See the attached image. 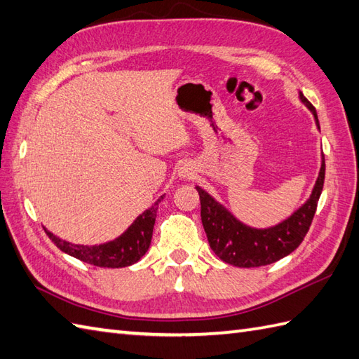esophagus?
Returning <instances> with one entry per match:
<instances>
[{"mask_svg":"<svg viewBox=\"0 0 359 359\" xmlns=\"http://www.w3.org/2000/svg\"><path fill=\"white\" fill-rule=\"evenodd\" d=\"M177 174H179L180 179H191L194 175V168H193V165H189V163H182L179 166Z\"/></svg>","mask_w":359,"mask_h":359,"instance_id":"obj_1","label":"esophagus"}]
</instances>
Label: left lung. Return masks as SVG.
I'll return each instance as SVG.
<instances>
[{
  "label": "left lung",
  "instance_id": "1",
  "mask_svg": "<svg viewBox=\"0 0 359 359\" xmlns=\"http://www.w3.org/2000/svg\"><path fill=\"white\" fill-rule=\"evenodd\" d=\"M299 100L313 114L315 123L319 129L316 109L307 102L302 93H299ZM324 175L325 162L323 156L318 179L309 199L287 219L269 228H255L241 222L230 210H226L203 188L196 187L201 196L202 225L211 250L224 262L241 269L269 265L288 256L301 245L311 225L319 196L323 193Z\"/></svg>",
  "mask_w": 359,
  "mask_h": 359
}]
</instances>
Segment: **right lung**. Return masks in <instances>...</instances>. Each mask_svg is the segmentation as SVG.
<instances>
[{
    "label": "right lung",
    "mask_w": 359,
    "mask_h": 359,
    "mask_svg": "<svg viewBox=\"0 0 359 359\" xmlns=\"http://www.w3.org/2000/svg\"><path fill=\"white\" fill-rule=\"evenodd\" d=\"M162 201L163 196H160L151 208L143 211L128 226L125 233H121L114 241L100 243V245H77V243L60 239L48 228H44V231L49 236V239L66 255L77 257L90 265L104 266V269H121V266H129L139 262L148 251L157 217V208Z\"/></svg>",
    "instance_id": "add662e5"
}]
</instances>
